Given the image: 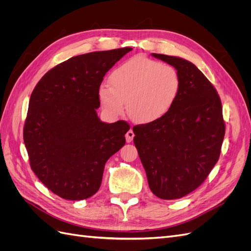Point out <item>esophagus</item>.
<instances>
[{
    "mask_svg": "<svg viewBox=\"0 0 251 251\" xmlns=\"http://www.w3.org/2000/svg\"><path fill=\"white\" fill-rule=\"evenodd\" d=\"M134 136L135 135H134V132H133L132 128H131V130H128L126 132V142H132Z\"/></svg>",
    "mask_w": 251,
    "mask_h": 251,
    "instance_id": "34e87169",
    "label": "esophagus"
}]
</instances>
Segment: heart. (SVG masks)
<instances>
[{
  "mask_svg": "<svg viewBox=\"0 0 251 251\" xmlns=\"http://www.w3.org/2000/svg\"><path fill=\"white\" fill-rule=\"evenodd\" d=\"M109 85L98 90L103 110L111 116L124 112L135 123L150 124L165 116L176 101L181 80L171 65L135 56L114 69Z\"/></svg>",
  "mask_w": 251,
  "mask_h": 251,
  "instance_id": "heart-1",
  "label": "heart"
}]
</instances>
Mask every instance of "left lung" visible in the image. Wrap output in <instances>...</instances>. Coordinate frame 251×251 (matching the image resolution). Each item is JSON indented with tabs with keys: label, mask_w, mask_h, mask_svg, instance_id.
Wrapping results in <instances>:
<instances>
[{
	"label": "left lung",
	"mask_w": 251,
	"mask_h": 251,
	"mask_svg": "<svg viewBox=\"0 0 251 251\" xmlns=\"http://www.w3.org/2000/svg\"><path fill=\"white\" fill-rule=\"evenodd\" d=\"M173 66L181 80L165 116L133 127L134 144L151 193L164 200L192 193L217 163L225 135L222 103L215 87L193 63L151 53Z\"/></svg>",
	"instance_id": "1"
}]
</instances>
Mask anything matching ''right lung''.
<instances>
[{
	"label": "right lung",
	"mask_w": 251,
	"mask_h": 251,
	"mask_svg": "<svg viewBox=\"0 0 251 251\" xmlns=\"http://www.w3.org/2000/svg\"><path fill=\"white\" fill-rule=\"evenodd\" d=\"M132 48L96 51L52 68L30 96L24 142L42 183L66 200L90 198L100 187L104 164L125 146L126 121L97 116L98 90L111 68Z\"/></svg>",
	"instance_id": "obj_1"
}]
</instances>
